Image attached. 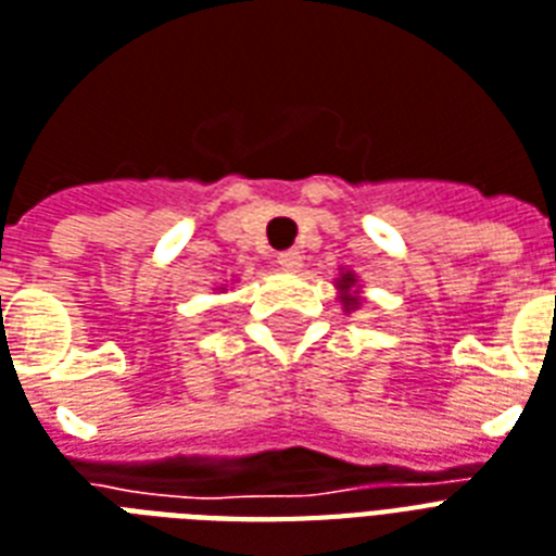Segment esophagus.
Instances as JSON below:
<instances>
[{"label":"esophagus","instance_id":"esophagus-1","mask_svg":"<svg viewBox=\"0 0 556 556\" xmlns=\"http://www.w3.org/2000/svg\"><path fill=\"white\" fill-rule=\"evenodd\" d=\"M277 262H279V268L294 274V270L303 268V253H300V250H286V253H279Z\"/></svg>","mask_w":556,"mask_h":556}]
</instances>
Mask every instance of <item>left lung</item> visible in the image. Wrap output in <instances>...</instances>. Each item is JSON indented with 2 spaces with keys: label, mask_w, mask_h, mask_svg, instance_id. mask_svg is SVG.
Wrapping results in <instances>:
<instances>
[{
  "label": "left lung",
  "mask_w": 556,
  "mask_h": 556,
  "mask_svg": "<svg viewBox=\"0 0 556 556\" xmlns=\"http://www.w3.org/2000/svg\"><path fill=\"white\" fill-rule=\"evenodd\" d=\"M334 288H338V300H341V306H344L346 315L355 312V308L364 303L362 286H358V277H355L353 270H341L338 279H334Z\"/></svg>",
  "instance_id": "1"
}]
</instances>
